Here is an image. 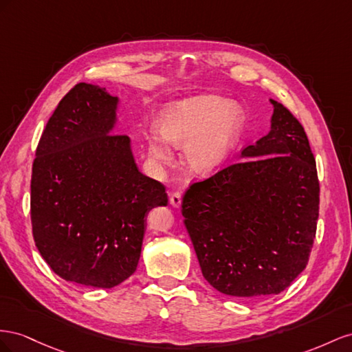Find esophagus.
Here are the masks:
<instances>
[{
	"mask_svg": "<svg viewBox=\"0 0 352 352\" xmlns=\"http://www.w3.org/2000/svg\"><path fill=\"white\" fill-rule=\"evenodd\" d=\"M169 204L173 205L174 208H179L182 206V193H173L170 195V197H169Z\"/></svg>",
	"mask_w": 352,
	"mask_h": 352,
	"instance_id": "obj_1",
	"label": "esophagus"
}]
</instances>
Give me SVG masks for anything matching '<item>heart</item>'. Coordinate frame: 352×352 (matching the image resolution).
<instances>
[{
  "mask_svg": "<svg viewBox=\"0 0 352 352\" xmlns=\"http://www.w3.org/2000/svg\"><path fill=\"white\" fill-rule=\"evenodd\" d=\"M245 116L242 109L218 96H200L170 103L156 120L159 133L147 138L148 155L160 165L173 162V147H184L188 168L197 174H214L236 148Z\"/></svg>",
  "mask_w": 352,
  "mask_h": 352,
  "instance_id": "b5f03b06",
  "label": "heart"
}]
</instances>
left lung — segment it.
Masks as SVG:
<instances>
[{
    "instance_id": "1",
    "label": "left lung",
    "mask_w": 352,
    "mask_h": 352,
    "mask_svg": "<svg viewBox=\"0 0 352 352\" xmlns=\"http://www.w3.org/2000/svg\"><path fill=\"white\" fill-rule=\"evenodd\" d=\"M271 131L239 162L183 197L184 226L208 283L239 298L277 295L302 273L314 243L320 184L304 126L282 103Z\"/></svg>"
}]
</instances>
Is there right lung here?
Instances as JSON below:
<instances>
[{
    "instance_id": "add662e5",
    "label": "right lung",
    "mask_w": 352,
    "mask_h": 352,
    "mask_svg": "<svg viewBox=\"0 0 352 352\" xmlns=\"http://www.w3.org/2000/svg\"><path fill=\"white\" fill-rule=\"evenodd\" d=\"M118 97L79 82L60 100L32 165L31 221L39 254L66 282L110 289L137 270L146 217L165 186L140 173Z\"/></svg>"
}]
</instances>
